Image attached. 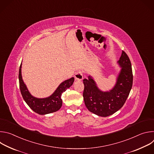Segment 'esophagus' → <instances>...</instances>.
I'll list each match as a JSON object with an SVG mask.
<instances>
[{
  "instance_id": "obj_1",
  "label": "esophagus",
  "mask_w": 154,
  "mask_h": 154,
  "mask_svg": "<svg viewBox=\"0 0 154 154\" xmlns=\"http://www.w3.org/2000/svg\"><path fill=\"white\" fill-rule=\"evenodd\" d=\"M83 72L81 71H77L75 74V80H82L83 78Z\"/></svg>"
}]
</instances>
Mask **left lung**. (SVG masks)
Listing matches in <instances>:
<instances>
[{"label": "left lung", "mask_w": 154, "mask_h": 154, "mask_svg": "<svg viewBox=\"0 0 154 154\" xmlns=\"http://www.w3.org/2000/svg\"><path fill=\"white\" fill-rule=\"evenodd\" d=\"M118 63L121 69L115 86L109 91L100 90L90 75L88 79H83L85 104L95 115L106 117L114 114L122 108L129 95L133 84V74L130 60L123 51Z\"/></svg>", "instance_id": "1"}]
</instances>
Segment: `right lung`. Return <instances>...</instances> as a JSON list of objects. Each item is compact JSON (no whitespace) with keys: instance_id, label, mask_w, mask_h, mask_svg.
I'll use <instances>...</instances> for the list:
<instances>
[{"instance_id":"obj_1","label":"right lung","mask_w":154,"mask_h":154,"mask_svg":"<svg viewBox=\"0 0 154 154\" xmlns=\"http://www.w3.org/2000/svg\"><path fill=\"white\" fill-rule=\"evenodd\" d=\"M21 67L22 63L20 64L19 71V88L24 100L29 107L35 113L42 115L54 113L60 109L62 106L61 94L72 86L74 81V78L72 77L63 82L58 86L54 93L49 97L46 98H36L30 93L22 78Z\"/></svg>"}]
</instances>
